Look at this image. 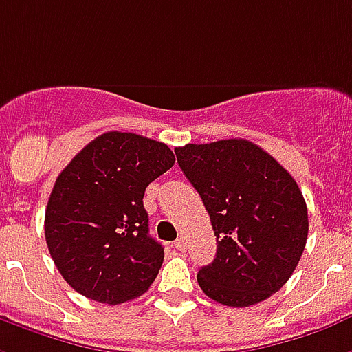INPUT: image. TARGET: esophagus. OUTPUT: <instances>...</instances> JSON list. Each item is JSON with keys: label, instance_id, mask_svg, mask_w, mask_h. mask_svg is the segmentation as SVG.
Listing matches in <instances>:
<instances>
[{"label": "esophagus", "instance_id": "34e87169", "mask_svg": "<svg viewBox=\"0 0 352 352\" xmlns=\"http://www.w3.org/2000/svg\"><path fill=\"white\" fill-rule=\"evenodd\" d=\"M175 248L179 250V252H184V248H186V241H184V236H181V239H177V241H175Z\"/></svg>", "mask_w": 352, "mask_h": 352}]
</instances>
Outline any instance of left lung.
Segmentation results:
<instances>
[{
    "label": "left lung",
    "instance_id": "1",
    "mask_svg": "<svg viewBox=\"0 0 352 352\" xmlns=\"http://www.w3.org/2000/svg\"><path fill=\"white\" fill-rule=\"evenodd\" d=\"M175 155L218 244L214 261L197 272L203 293L233 308L267 300L291 278L308 239V209L296 181L248 140L188 143Z\"/></svg>",
    "mask_w": 352,
    "mask_h": 352
}]
</instances>
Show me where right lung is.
<instances>
[{"mask_svg":"<svg viewBox=\"0 0 352 352\" xmlns=\"http://www.w3.org/2000/svg\"><path fill=\"white\" fill-rule=\"evenodd\" d=\"M173 164L166 143L111 130L59 173L44 235L57 270L80 295L113 306L155 282L164 248L149 235L143 194Z\"/></svg>","mask_w":352,"mask_h":352,"instance_id":"add662e5","label":"right lung"}]
</instances>
